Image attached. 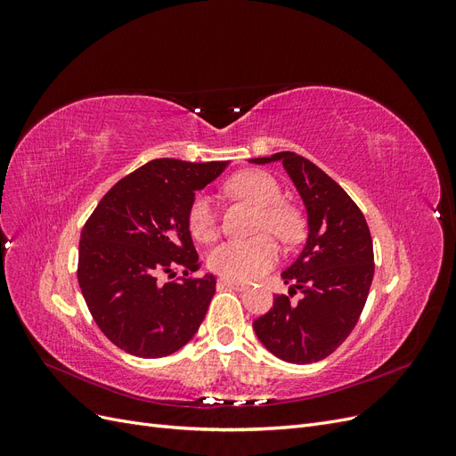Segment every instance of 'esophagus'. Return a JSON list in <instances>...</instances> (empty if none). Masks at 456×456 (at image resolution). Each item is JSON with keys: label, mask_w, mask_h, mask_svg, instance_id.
I'll use <instances>...</instances> for the list:
<instances>
[{"label": "esophagus", "mask_w": 456, "mask_h": 456, "mask_svg": "<svg viewBox=\"0 0 456 456\" xmlns=\"http://www.w3.org/2000/svg\"><path fill=\"white\" fill-rule=\"evenodd\" d=\"M220 285H224L228 289H236V291H245L247 283L245 281H238V280H230V278H223L220 280Z\"/></svg>", "instance_id": "1"}]
</instances>
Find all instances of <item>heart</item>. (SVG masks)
I'll list each match as a JSON object with an SVG mask.
<instances>
[{
  "instance_id": "1",
  "label": "heart",
  "mask_w": 456,
  "mask_h": 456,
  "mask_svg": "<svg viewBox=\"0 0 456 456\" xmlns=\"http://www.w3.org/2000/svg\"><path fill=\"white\" fill-rule=\"evenodd\" d=\"M230 194L260 207L256 228L260 236L251 240H228L209 253V268L230 280H255L268 272L280 258L278 243L262 232H270L285 245L305 236V218L297 207L281 201L283 191L275 178L260 169H247L226 183ZM190 233L200 241H209L216 233V209L213 200L200 194L188 207Z\"/></svg>"
}]
</instances>
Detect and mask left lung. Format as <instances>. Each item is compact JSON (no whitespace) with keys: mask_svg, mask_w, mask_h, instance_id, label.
Instances as JSON below:
<instances>
[{"mask_svg":"<svg viewBox=\"0 0 456 456\" xmlns=\"http://www.w3.org/2000/svg\"><path fill=\"white\" fill-rule=\"evenodd\" d=\"M278 159L306 205L310 233L295 265L281 273L289 295L273 297L253 329L275 357L306 365L325 360L352 333L375 275V255L362 209L317 165L295 151L251 161ZM297 292L301 298L291 301Z\"/></svg>","mask_w":456,"mask_h":456,"instance_id":"obj_1","label":"left lung"}]
</instances>
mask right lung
Segmentation results:
<instances>
[{
    "label": "right lung",
    "mask_w": 456,
    "mask_h": 456,
    "mask_svg": "<svg viewBox=\"0 0 456 456\" xmlns=\"http://www.w3.org/2000/svg\"><path fill=\"white\" fill-rule=\"evenodd\" d=\"M226 165L151 159L110 188L87 218L77 281L94 323L118 348L151 360L196 335L216 280L194 275L201 262L188 207ZM161 274L177 278L161 284Z\"/></svg>",
    "instance_id": "right-lung-1"
}]
</instances>
